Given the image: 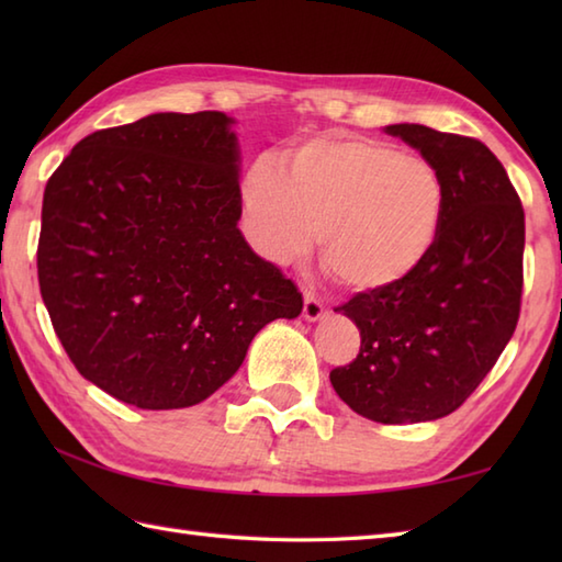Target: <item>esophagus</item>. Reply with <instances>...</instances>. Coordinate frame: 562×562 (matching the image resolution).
Wrapping results in <instances>:
<instances>
[{"mask_svg":"<svg viewBox=\"0 0 562 562\" xmlns=\"http://www.w3.org/2000/svg\"><path fill=\"white\" fill-rule=\"evenodd\" d=\"M326 316V308L321 304L312 292H304V318L306 321H318Z\"/></svg>","mask_w":562,"mask_h":562,"instance_id":"esophagus-1","label":"esophagus"}]
</instances>
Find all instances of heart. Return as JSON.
Wrapping results in <instances>:
<instances>
[{
  "label": "heart",
  "mask_w": 562,
  "mask_h": 562,
  "mask_svg": "<svg viewBox=\"0 0 562 562\" xmlns=\"http://www.w3.org/2000/svg\"><path fill=\"white\" fill-rule=\"evenodd\" d=\"M244 234L270 266L288 268L318 250L342 284L389 292L432 256L445 220V186L417 154L355 135L294 145L282 173L266 159L238 186Z\"/></svg>",
  "instance_id": "1"
}]
</instances>
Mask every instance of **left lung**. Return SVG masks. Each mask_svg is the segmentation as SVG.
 I'll list each match as a JSON object with an SVG mask.
<instances>
[{
    "instance_id": "8db88e82",
    "label": "left lung",
    "mask_w": 562,
    "mask_h": 562,
    "mask_svg": "<svg viewBox=\"0 0 562 562\" xmlns=\"http://www.w3.org/2000/svg\"><path fill=\"white\" fill-rule=\"evenodd\" d=\"M435 166L445 220L432 256L389 292H360L336 312L360 328V355L330 372L350 408L384 425L429 423L479 389L517 328L524 210L505 166L483 142L398 123Z\"/></svg>"
}]
</instances>
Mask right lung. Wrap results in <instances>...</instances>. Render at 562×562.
I'll return each instance as SVG.
<instances>
[{"label": "right lung", "mask_w": 562, "mask_h": 562, "mask_svg": "<svg viewBox=\"0 0 562 562\" xmlns=\"http://www.w3.org/2000/svg\"><path fill=\"white\" fill-rule=\"evenodd\" d=\"M220 111L83 137L43 195L38 282L79 374L142 411L188 408L304 300L238 220L241 151Z\"/></svg>", "instance_id": "obj_1"}]
</instances>
